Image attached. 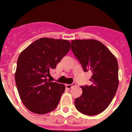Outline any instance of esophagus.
Segmentation results:
<instances>
[{
  "mask_svg": "<svg viewBox=\"0 0 132 132\" xmlns=\"http://www.w3.org/2000/svg\"><path fill=\"white\" fill-rule=\"evenodd\" d=\"M75 85H76V83L75 82H73L72 84H66L65 87H67V88H71L73 86H75Z\"/></svg>",
  "mask_w": 132,
  "mask_h": 132,
  "instance_id": "esophagus-1",
  "label": "esophagus"
}]
</instances>
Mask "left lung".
I'll list each match as a JSON object with an SVG mask.
<instances>
[{
    "instance_id": "8db88e82",
    "label": "left lung",
    "mask_w": 132,
    "mask_h": 132,
    "mask_svg": "<svg viewBox=\"0 0 132 132\" xmlns=\"http://www.w3.org/2000/svg\"><path fill=\"white\" fill-rule=\"evenodd\" d=\"M71 50L84 71L93 73L91 85L84 87L82 95L75 101L77 110L87 116L105 110L118 87V64L116 57L103 44L95 39L71 41Z\"/></svg>"
}]
</instances>
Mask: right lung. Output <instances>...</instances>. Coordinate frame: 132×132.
Segmentation results:
<instances>
[{"instance_id": "1", "label": "right lung", "mask_w": 132, "mask_h": 132, "mask_svg": "<svg viewBox=\"0 0 132 132\" xmlns=\"http://www.w3.org/2000/svg\"><path fill=\"white\" fill-rule=\"evenodd\" d=\"M70 48L67 40L43 38L21 52L15 80L21 101L30 111L44 114L57 106L65 85L51 82L47 77L50 70L55 69Z\"/></svg>"}]
</instances>
